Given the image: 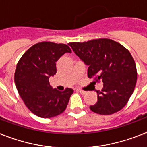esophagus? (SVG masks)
Segmentation results:
<instances>
[{"label": "esophagus", "instance_id": "esophagus-1", "mask_svg": "<svg viewBox=\"0 0 147 147\" xmlns=\"http://www.w3.org/2000/svg\"><path fill=\"white\" fill-rule=\"evenodd\" d=\"M77 90L78 92H79L81 94H82V95H84V94H86V91H84V90H79V89H77V90Z\"/></svg>", "mask_w": 147, "mask_h": 147}]
</instances>
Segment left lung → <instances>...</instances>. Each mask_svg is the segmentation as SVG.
Wrapping results in <instances>:
<instances>
[{"label":"left lung","instance_id":"obj_1","mask_svg":"<svg viewBox=\"0 0 147 147\" xmlns=\"http://www.w3.org/2000/svg\"><path fill=\"white\" fill-rule=\"evenodd\" d=\"M69 45L88 65V78L103 82L102 89L97 91V102L90 106V110L100 115L121 110L133 94L138 78L135 62L129 51L107 38L71 42Z\"/></svg>","mask_w":147,"mask_h":147}]
</instances>
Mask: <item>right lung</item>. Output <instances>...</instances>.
Returning <instances> with one entry per match:
<instances>
[{
	"label": "right lung",
	"instance_id": "add662e5",
	"mask_svg": "<svg viewBox=\"0 0 147 147\" xmlns=\"http://www.w3.org/2000/svg\"><path fill=\"white\" fill-rule=\"evenodd\" d=\"M65 53H71L68 45L44 41L31 47L17 63L16 89L28 109L40 118L63 113L73 94L71 88L59 91L49 83L50 77L57 73L56 62Z\"/></svg>",
	"mask_w": 147,
	"mask_h": 147
}]
</instances>
